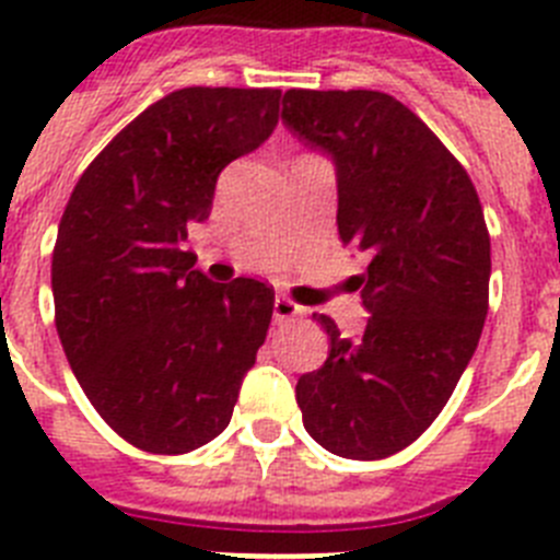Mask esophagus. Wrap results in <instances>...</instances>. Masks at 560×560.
<instances>
[{
    "instance_id": "1",
    "label": "esophagus",
    "mask_w": 560,
    "mask_h": 560,
    "mask_svg": "<svg viewBox=\"0 0 560 560\" xmlns=\"http://www.w3.org/2000/svg\"><path fill=\"white\" fill-rule=\"evenodd\" d=\"M301 306L295 304V301H290V298H276L273 301V320L276 323H287V320H295L298 315H301Z\"/></svg>"
}]
</instances>
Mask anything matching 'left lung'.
<instances>
[{
  "instance_id": "1",
  "label": "left lung",
  "mask_w": 560,
  "mask_h": 560,
  "mask_svg": "<svg viewBox=\"0 0 560 560\" xmlns=\"http://www.w3.org/2000/svg\"><path fill=\"white\" fill-rule=\"evenodd\" d=\"M281 121L337 168L339 240L368 256L357 276L362 339L326 315V364L298 378L317 445L386 458L431 425L467 370L486 312L492 245L462 162L381 91H287Z\"/></svg>"
}]
</instances>
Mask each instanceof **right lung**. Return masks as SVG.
Segmentation results:
<instances>
[{"label": "right lung", "instance_id": "1", "mask_svg": "<svg viewBox=\"0 0 560 560\" xmlns=\"http://www.w3.org/2000/svg\"><path fill=\"white\" fill-rule=\"evenodd\" d=\"M273 88H182L115 135L68 198L51 254L55 326L102 420L129 445L179 456L232 420L268 337L273 290L229 284L182 250L215 182L279 124Z\"/></svg>", "mask_w": 560, "mask_h": 560}]
</instances>
